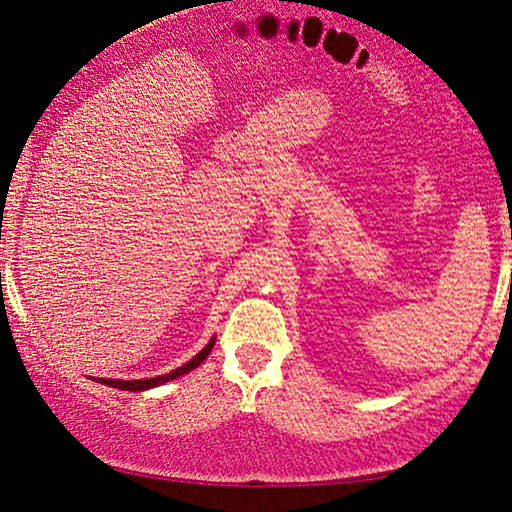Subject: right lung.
<instances>
[{
    "instance_id": "right-lung-1",
    "label": "right lung",
    "mask_w": 512,
    "mask_h": 512,
    "mask_svg": "<svg viewBox=\"0 0 512 512\" xmlns=\"http://www.w3.org/2000/svg\"><path fill=\"white\" fill-rule=\"evenodd\" d=\"M212 345H215V338H210V343L206 345V348H203L194 359L187 361L185 366H180V368H176V371H171L167 375H157V377H151V380H107V377H100L98 382L107 384V387H114V389H123V391H144V389H151V387H160V384L169 382V380H176V377L190 373V371H194L196 366L203 364V359L210 355Z\"/></svg>"
}]
</instances>
